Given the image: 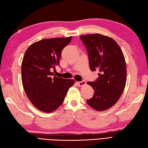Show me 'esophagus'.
<instances>
[{"mask_svg":"<svg viewBox=\"0 0 148 148\" xmlns=\"http://www.w3.org/2000/svg\"><path fill=\"white\" fill-rule=\"evenodd\" d=\"M77 84H78V86L82 87V86H84V85H85V84H86V82H85V81L83 80V81H81V82H78Z\"/></svg>","mask_w":148,"mask_h":148,"instance_id":"1","label":"esophagus"}]
</instances>
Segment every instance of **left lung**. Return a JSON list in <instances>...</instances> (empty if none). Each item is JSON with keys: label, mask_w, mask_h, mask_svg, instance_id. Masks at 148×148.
Returning <instances> with one entry per match:
<instances>
[{"label": "left lung", "mask_w": 148, "mask_h": 148, "mask_svg": "<svg viewBox=\"0 0 148 148\" xmlns=\"http://www.w3.org/2000/svg\"><path fill=\"white\" fill-rule=\"evenodd\" d=\"M86 47L92 71H99L95 82H88L94 90L87 104L97 111H105L119 101L125 87L127 68L124 56L116 42L95 34L80 37Z\"/></svg>", "instance_id": "left-lung-1"}]
</instances>
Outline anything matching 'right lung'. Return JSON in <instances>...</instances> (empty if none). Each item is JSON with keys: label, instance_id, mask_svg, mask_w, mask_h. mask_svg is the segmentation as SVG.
<instances>
[{"label": "right lung", "instance_id": "right-lung-1", "mask_svg": "<svg viewBox=\"0 0 148 148\" xmlns=\"http://www.w3.org/2000/svg\"><path fill=\"white\" fill-rule=\"evenodd\" d=\"M72 37L45 38L26 51L21 64V80L26 94L34 106L51 113L63 104L73 79L56 77L52 70L60 65L63 49Z\"/></svg>", "mask_w": 148, "mask_h": 148}]
</instances>
